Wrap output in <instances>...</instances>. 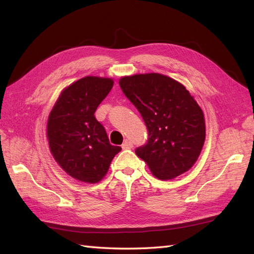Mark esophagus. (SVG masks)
<instances>
[{"instance_id": "34e87169", "label": "esophagus", "mask_w": 254, "mask_h": 254, "mask_svg": "<svg viewBox=\"0 0 254 254\" xmlns=\"http://www.w3.org/2000/svg\"><path fill=\"white\" fill-rule=\"evenodd\" d=\"M132 147H133L132 142H131V141H127V139L122 144V148H123V149H131Z\"/></svg>"}]
</instances>
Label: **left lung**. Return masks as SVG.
<instances>
[{
	"instance_id": "1",
	"label": "left lung",
	"mask_w": 254,
	"mask_h": 254,
	"mask_svg": "<svg viewBox=\"0 0 254 254\" xmlns=\"http://www.w3.org/2000/svg\"><path fill=\"white\" fill-rule=\"evenodd\" d=\"M119 84L147 127V143L135 153L152 174L170 180L191 169L204 145L205 120L189 90L158 73L124 76Z\"/></svg>"
}]
</instances>
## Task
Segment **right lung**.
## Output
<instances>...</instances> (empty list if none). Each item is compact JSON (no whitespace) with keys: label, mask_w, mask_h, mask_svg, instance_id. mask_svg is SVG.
Wrapping results in <instances>:
<instances>
[{"label":"right lung","mask_w":254,"mask_h":254,"mask_svg":"<svg viewBox=\"0 0 254 254\" xmlns=\"http://www.w3.org/2000/svg\"><path fill=\"white\" fill-rule=\"evenodd\" d=\"M112 86L111 78H80L62 90L48 118L47 137L53 158L80 182H99L121 150L109 143L105 127L95 118Z\"/></svg>","instance_id":"add662e5"}]
</instances>
